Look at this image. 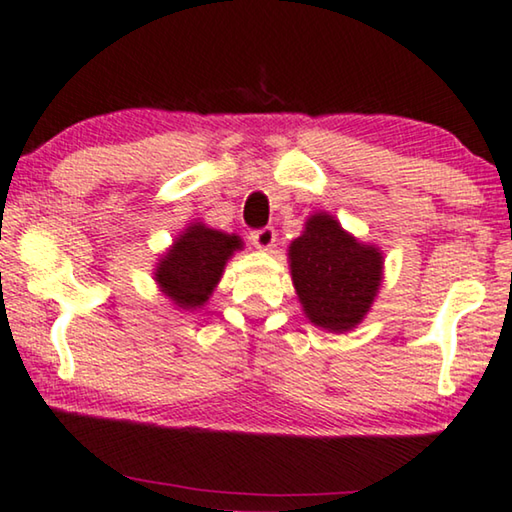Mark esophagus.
<instances>
[{"label": "esophagus", "mask_w": 512, "mask_h": 512, "mask_svg": "<svg viewBox=\"0 0 512 512\" xmlns=\"http://www.w3.org/2000/svg\"><path fill=\"white\" fill-rule=\"evenodd\" d=\"M249 240L256 244L258 249H270L274 240H277V231H274L272 226H265V228H256V231L249 233Z\"/></svg>", "instance_id": "34e87169"}]
</instances>
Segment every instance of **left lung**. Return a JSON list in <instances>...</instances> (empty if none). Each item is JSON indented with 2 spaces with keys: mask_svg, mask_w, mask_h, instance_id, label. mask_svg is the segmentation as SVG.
Instances as JSON below:
<instances>
[{
  "mask_svg": "<svg viewBox=\"0 0 512 512\" xmlns=\"http://www.w3.org/2000/svg\"><path fill=\"white\" fill-rule=\"evenodd\" d=\"M288 258L293 286L311 323L346 332L365 318L381 286L379 249L360 244L337 219L321 212L309 217Z\"/></svg>",
  "mask_w": 512,
  "mask_h": 512,
  "instance_id": "obj_1",
  "label": "left lung"
}]
</instances>
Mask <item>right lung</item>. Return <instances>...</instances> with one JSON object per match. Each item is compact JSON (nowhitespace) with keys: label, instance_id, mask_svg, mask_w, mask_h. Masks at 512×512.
Masks as SVG:
<instances>
[{"label":"right lung","instance_id":"obj_1","mask_svg":"<svg viewBox=\"0 0 512 512\" xmlns=\"http://www.w3.org/2000/svg\"><path fill=\"white\" fill-rule=\"evenodd\" d=\"M235 249H240L235 235L212 231L203 224L189 226L157 265L154 274L161 291L182 309L205 305Z\"/></svg>","mask_w":512,"mask_h":512}]
</instances>
